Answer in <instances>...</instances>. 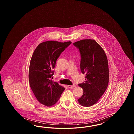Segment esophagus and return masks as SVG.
I'll list each match as a JSON object with an SVG mask.
<instances>
[{"mask_svg":"<svg viewBox=\"0 0 134 134\" xmlns=\"http://www.w3.org/2000/svg\"><path fill=\"white\" fill-rule=\"evenodd\" d=\"M75 85L74 84V85H68V87L69 88H74L75 87Z\"/></svg>","mask_w":134,"mask_h":134,"instance_id":"34e87169","label":"esophagus"}]
</instances>
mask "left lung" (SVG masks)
Returning a JSON list of instances; mask_svg holds the SVG:
<instances>
[{
	"instance_id": "obj_1",
	"label": "left lung",
	"mask_w": 134,
	"mask_h": 134,
	"mask_svg": "<svg viewBox=\"0 0 134 134\" xmlns=\"http://www.w3.org/2000/svg\"><path fill=\"white\" fill-rule=\"evenodd\" d=\"M73 44L79 49L80 69L86 75L85 82L79 84L83 90V94L77 100L81 105L90 107L98 102L108 86L107 58L103 48L94 40H80Z\"/></svg>"
}]
</instances>
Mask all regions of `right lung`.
<instances>
[{
	"label": "right lung",
	"instance_id": "right-lung-1",
	"mask_svg": "<svg viewBox=\"0 0 134 134\" xmlns=\"http://www.w3.org/2000/svg\"><path fill=\"white\" fill-rule=\"evenodd\" d=\"M71 43L70 41L44 42L37 46L31 57L29 69L30 86L39 102L46 106L55 104L65 89L51 79L57 58Z\"/></svg>",
	"mask_w": 134,
	"mask_h": 134
}]
</instances>
